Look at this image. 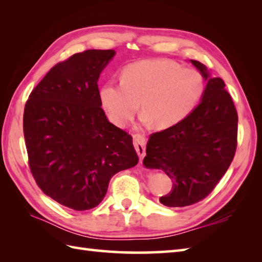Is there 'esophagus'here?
<instances>
[{
	"mask_svg": "<svg viewBox=\"0 0 262 262\" xmlns=\"http://www.w3.org/2000/svg\"><path fill=\"white\" fill-rule=\"evenodd\" d=\"M134 146L136 152L140 157V160H143L144 157H145V145H146V140L144 135H134Z\"/></svg>",
	"mask_w": 262,
	"mask_h": 262,
	"instance_id": "esophagus-1",
	"label": "esophagus"
}]
</instances>
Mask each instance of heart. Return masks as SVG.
<instances>
[{
  "mask_svg": "<svg viewBox=\"0 0 262 262\" xmlns=\"http://www.w3.org/2000/svg\"><path fill=\"white\" fill-rule=\"evenodd\" d=\"M205 91L203 75L193 69L164 59H145L127 65L121 82H108L100 99L109 120L124 127L143 111L144 120L159 129L174 126L191 113Z\"/></svg>",
  "mask_w": 262,
  "mask_h": 262,
  "instance_id": "b5f03b06",
  "label": "heart"
}]
</instances>
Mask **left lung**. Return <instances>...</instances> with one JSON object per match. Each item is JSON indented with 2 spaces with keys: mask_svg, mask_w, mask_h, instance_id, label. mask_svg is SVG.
<instances>
[{
  "mask_svg": "<svg viewBox=\"0 0 262 262\" xmlns=\"http://www.w3.org/2000/svg\"><path fill=\"white\" fill-rule=\"evenodd\" d=\"M207 81L199 104L186 118L149 136L143 164L164 171L171 191L160 198L168 207L196 204L213 191L236 151L237 114L225 83L204 64L190 60Z\"/></svg>",
  "mask_w": 262,
  "mask_h": 262,
  "instance_id": "1",
  "label": "left lung"
}]
</instances>
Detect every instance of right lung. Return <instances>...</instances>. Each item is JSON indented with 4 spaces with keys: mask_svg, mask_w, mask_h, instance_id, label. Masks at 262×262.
<instances>
[{
    "mask_svg": "<svg viewBox=\"0 0 262 262\" xmlns=\"http://www.w3.org/2000/svg\"><path fill=\"white\" fill-rule=\"evenodd\" d=\"M115 54L90 49L56 64L25 107L31 173L43 193L74 210L96 207L111 177L138 163L133 137L101 108L98 80Z\"/></svg>",
    "mask_w": 262,
    "mask_h": 262,
    "instance_id": "right-lung-1",
    "label": "right lung"
}]
</instances>
